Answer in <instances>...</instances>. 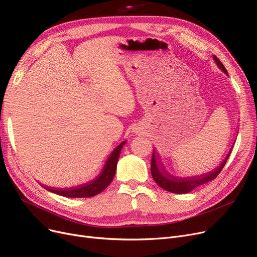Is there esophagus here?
<instances>
[{"instance_id":"1","label":"esophagus","mask_w":257,"mask_h":257,"mask_svg":"<svg viewBox=\"0 0 257 257\" xmlns=\"http://www.w3.org/2000/svg\"><path fill=\"white\" fill-rule=\"evenodd\" d=\"M135 132L138 133V135H142V133H144V130L141 127H138L135 129Z\"/></svg>"}]
</instances>
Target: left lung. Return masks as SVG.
<instances>
[{"mask_svg":"<svg viewBox=\"0 0 257 257\" xmlns=\"http://www.w3.org/2000/svg\"><path fill=\"white\" fill-rule=\"evenodd\" d=\"M213 59L216 65L218 66V68L228 75V72L225 68V66L222 65V63L215 57V55H213ZM231 150H232V147L228 152L226 158L224 159V161H222L215 169L205 174H200L197 176H190V177H177V176L171 175L169 172H167L164 165L160 160V156L159 158H156L155 151L153 150L152 160H151V174L155 183L163 189H165V190L172 193H178V194L188 193L192 191L196 187L214 180V178L220 173L222 168H224V166L226 165L227 160L231 153Z\"/></svg>","mask_w":257,"mask_h":257,"instance_id":"left-lung-1","label":"left lung"}]
</instances>
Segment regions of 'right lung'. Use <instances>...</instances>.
Segmentation results:
<instances>
[{
	"label": "right lung",
	"instance_id": "1",
	"mask_svg": "<svg viewBox=\"0 0 257 257\" xmlns=\"http://www.w3.org/2000/svg\"><path fill=\"white\" fill-rule=\"evenodd\" d=\"M125 143L126 141L121 142L118 146L115 147L114 150L111 152L109 158L105 162L102 171L99 172V174L95 178H93L92 181L71 188H51L43 185L42 186L50 192L57 193L59 195L66 197H92L98 193H101L113 180L116 171L118 156Z\"/></svg>",
	"mask_w": 257,
	"mask_h": 257
}]
</instances>
